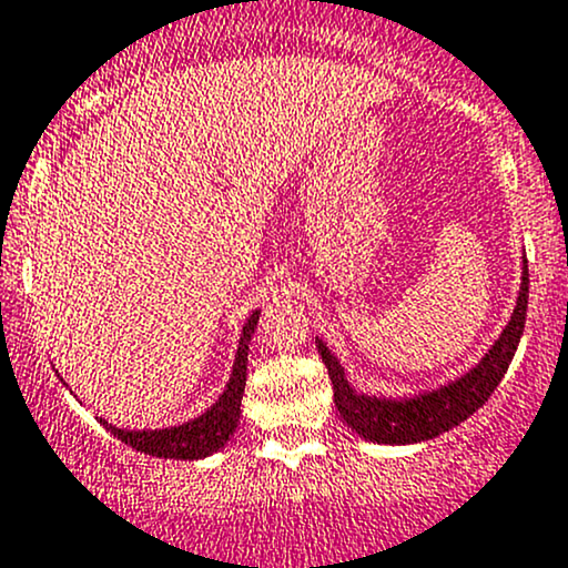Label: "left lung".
Returning <instances> with one entry per match:
<instances>
[{"instance_id":"left-lung-1","label":"left lung","mask_w":568,"mask_h":568,"mask_svg":"<svg viewBox=\"0 0 568 568\" xmlns=\"http://www.w3.org/2000/svg\"><path fill=\"white\" fill-rule=\"evenodd\" d=\"M526 310L528 261L523 264V283L515 313L509 317L507 328L496 339V345L485 353V358L479 361L469 375L458 377L456 383L432 390V394L404 398V402L364 396L353 390L351 383L345 379V369L339 366V361L317 339V353H321L328 377H332L334 404L339 409V417L355 434L369 442H377V445H415V442H426L450 432L458 423H464L466 417L475 415L494 394L501 377L507 375L517 351V342H520L523 326H526Z\"/></svg>"}]
</instances>
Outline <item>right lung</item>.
<instances>
[{"mask_svg":"<svg viewBox=\"0 0 568 568\" xmlns=\"http://www.w3.org/2000/svg\"><path fill=\"white\" fill-rule=\"evenodd\" d=\"M255 323H258V310L247 317V323L242 326L240 336V351L234 358V372L229 379L226 390L217 398L213 407L204 415L193 417L191 423L174 428H159V432H123V428L108 426L110 434H115L118 439L126 442L134 450L148 453L155 458H180V460H193L213 456L229 442V436L234 434L236 423H240V404L242 394H245V375H247V342L255 332Z\"/></svg>","mask_w":568,"mask_h":568,"instance_id":"obj_1","label":"right lung"}]
</instances>
